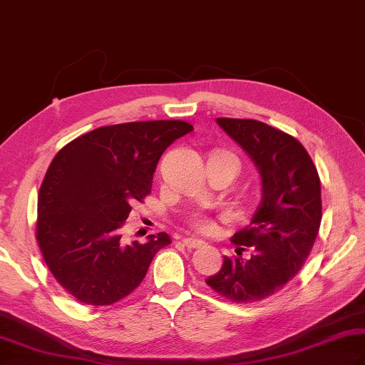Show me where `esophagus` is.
Returning a JSON list of instances; mask_svg holds the SVG:
<instances>
[{"instance_id": "34e87169", "label": "esophagus", "mask_w": 365, "mask_h": 365, "mask_svg": "<svg viewBox=\"0 0 365 365\" xmlns=\"http://www.w3.org/2000/svg\"><path fill=\"white\" fill-rule=\"evenodd\" d=\"M182 242H183V245H185L186 248H199L200 245H203L202 240L192 239V237H185Z\"/></svg>"}]
</instances>
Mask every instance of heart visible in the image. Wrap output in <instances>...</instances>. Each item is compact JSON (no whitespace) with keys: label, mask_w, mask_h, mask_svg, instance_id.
Returning a JSON list of instances; mask_svg holds the SVG:
<instances>
[{"label":"heart","mask_w":365,"mask_h":365,"mask_svg":"<svg viewBox=\"0 0 365 365\" xmlns=\"http://www.w3.org/2000/svg\"><path fill=\"white\" fill-rule=\"evenodd\" d=\"M223 155H227V157L231 158L232 163H235V166H236V171H237L239 170L237 158L235 155H231V154H223ZM191 227L194 228V231L200 232V235H207V236H211L217 231L216 222H214L211 217L205 216V214H195V216L191 219Z\"/></svg>","instance_id":"1"}]
</instances>
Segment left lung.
Returning a JSON list of instances; mask_svg holds the SVG:
<instances>
[{
	"instance_id": "obj_1",
	"label": "left lung",
	"mask_w": 365,
	"mask_h": 365,
	"mask_svg": "<svg viewBox=\"0 0 365 365\" xmlns=\"http://www.w3.org/2000/svg\"><path fill=\"white\" fill-rule=\"evenodd\" d=\"M216 121L256 165L262 197L250 227L231 237L253 255L225 256L205 282L232 302H257L280 292L310 255L322 219L319 175L305 148L282 130L257 120Z\"/></svg>"
}]
</instances>
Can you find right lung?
I'll return each mask as SVG.
<instances>
[{
    "mask_svg": "<svg viewBox=\"0 0 365 365\" xmlns=\"http://www.w3.org/2000/svg\"><path fill=\"white\" fill-rule=\"evenodd\" d=\"M192 126L180 120L103 126L55 155L38 194L36 240L57 282L77 301L110 305L140 285L166 232L125 245L130 205L151 192L158 158Z\"/></svg>",
    "mask_w": 365,
    "mask_h": 365,
    "instance_id": "right-lung-1",
    "label": "right lung"
}]
</instances>
